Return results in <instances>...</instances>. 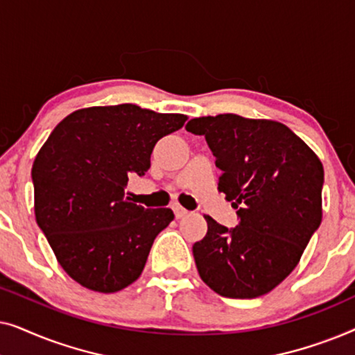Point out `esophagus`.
<instances>
[{"instance_id":"1","label":"esophagus","mask_w":355,"mask_h":355,"mask_svg":"<svg viewBox=\"0 0 355 355\" xmlns=\"http://www.w3.org/2000/svg\"><path fill=\"white\" fill-rule=\"evenodd\" d=\"M173 211H174V215H176V218H182V216L187 215L186 208H182L181 205H179V203H174V205H173Z\"/></svg>"}]
</instances>
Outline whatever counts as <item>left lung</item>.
I'll return each instance as SVG.
<instances>
[{
  "mask_svg": "<svg viewBox=\"0 0 355 355\" xmlns=\"http://www.w3.org/2000/svg\"><path fill=\"white\" fill-rule=\"evenodd\" d=\"M221 169L218 189L236 208L227 230L211 216L192 252L203 283L223 297L254 299L299 263L322 223L323 164L288 125L237 114L191 119Z\"/></svg>",
  "mask_w": 355,
  "mask_h": 355,
  "instance_id": "8db88e82",
  "label": "left lung"
}]
</instances>
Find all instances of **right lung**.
<instances>
[{"instance_id":"right-lung-1","label":"right lung","mask_w":355,"mask_h":355,"mask_svg":"<svg viewBox=\"0 0 355 355\" xmlns=\"http://www.w3.org/2000/svg\"><path fill=\"white\" fill-rule=\"evenodd\" d=\"M186 119L130 103L92 106L66 116L40 148L32 166L37 225L84 288L116 293L142 273L174 213L135 205L124 189L148 171L155 144Z\"/></svg>"}]
</instances>
